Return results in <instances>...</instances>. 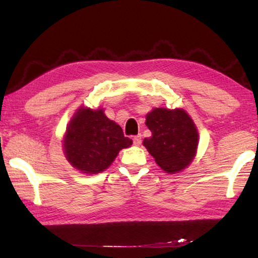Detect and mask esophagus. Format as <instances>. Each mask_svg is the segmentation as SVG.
<instances>
[{"mask_svg":"<svg viewBox=\"0 0 258 258\" xmlns=\"http://www.w3.org/2000/svg\"><path fill=\"white\" fill-rule=\"evenodd\" d=\"M133 142H134L135 146H140V145H141V142H142V135H141V134L135 135V137L133 138Z\"/></svg>","mask_w":258,"mask_h":258,"instance_id":"esophagus-1","label":"esophagus"}]
</instances>
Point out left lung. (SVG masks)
I'll return each mask as SVG.
<instances>
[{"mask_svg": "<svg viewBox=\"0 0 258 258\" xmlns=\"http://www.w3.org/2000/svg\"><path fill=\"white\" fill-rule=\"evenodd\" d=\"M146 125L152 135L143 140V146L165 172H180L195 158L198 131L183 109L155 108L147 113Z\"/></svg>", "mask_w": 258, "mask_h": 258, "instance_id": "obj_1", "label": "left lung"}]
</instances>
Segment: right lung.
<instances>
[{"mask_svg": "<svg viewBox=\"0 0 258 258\" xmlns=\"http://www.w3.org/2000/svg\"><path fill=\"white\" fill-rule=\"evenodd\" d=\"M132 145L118 124L104 115L102 109L80 108L67 126L63 139L66 158L78 171L97 174L104 171L118 155Z\"/></svg>", "mask_w": 258, "mask_h": 258, "instance_id": "1", "label": "right lung"}]
</instances>
